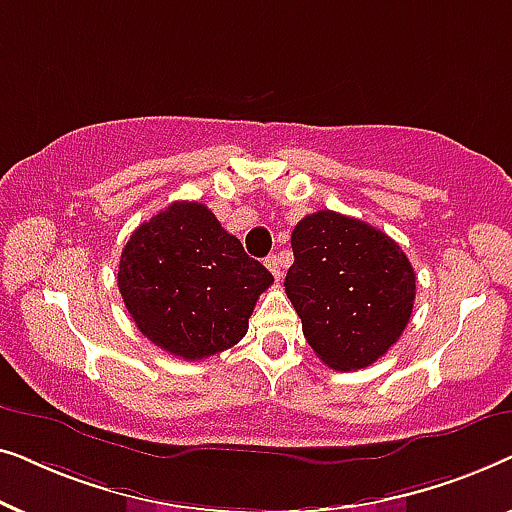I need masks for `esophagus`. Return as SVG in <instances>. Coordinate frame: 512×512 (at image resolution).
Instances as JSON below:
<instances>
[{
  "label": "esophagus",
  "instance_id": "1",
  "mask_svg": "<svg viewBox=\"0 0 512 512\" xmlns=\"http://www.w3.org/2000/svg\"><path fill=\"white\" fill-rule=\"evenodd\" d=\"M265 265H268V270L272 272V277L282 279V275H284V272H282V258H279L277 254L275 256H268V258H265Z\"/></svg>",
  "mask_w": 512,
  "mask_h": 512
}]
</instances>
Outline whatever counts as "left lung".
Listing matches in <instances>:
<instances>
[{"label": "left lung", "mask_w": 512, "mask_h": 512, "mask_svg": "<svg viewBox=\"0 0 512 512\" xmlns=\"http://www.w3.org/2000/svg\"><path fill=\"white\" fill-rule=\"evenodd\" d=\"M284 286L307 345L333 370L368 368L401 338L415 303L405 251L352 216L319 209L293 228Z\"/></svg>", "instance_id": "left-lung-1"}]
</instances>
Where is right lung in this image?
<instances>
[{
  "label": "right lung",
  "instance_id": "right-lung-1",
  "mask_svg": "<svg viewBox=\"0 0 512 512\" xmlns=\"http://www.w3.org/2000/svg\"><path fill=\"white\" fill-rule=\"evenodd\" d=\"M272 282L212 209L186 200L142 223L118 263V291L132 321L153 345L186 361L237 345Z\"/></svg>",
  "mask_w": 512,
  "mask_h": 512
}]
</instances>
